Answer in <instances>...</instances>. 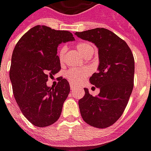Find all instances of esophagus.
I'll use <instances>...</instances> for the list:
<instances>
[{
    "mask_svg": "<svg viewBox=\"0 0 151 151\" xmlns=\"http://www.w3.org/2000/svg\"><path fill=\"white\" fill-rule=\"evenodd\" d=\"M70 89H71V91H73V90H74V89H75V86L73 85V84H70Z\"/></svg>",
    "mask_w": 151,
    "mask_h": 151,
    "instance_id": "34e87169",
    "label": "esophagus"
}]
</instances>
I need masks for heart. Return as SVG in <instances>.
I'll return each instance as SVG.
<instances>
[{
	"label": "heart",
	"instance_id": "1",
	"mask_svg": "<svg viewBox=\"0 0 151 151\" xmlns=\"http://www.w3.org/2000/svg\"><path fill=\"white\" fill-rule=\"evenodd\" d=\"M76 48L83 56H86L89 54H93V52H94L91 44L86 43V42L78 43L76 45ZM65 52V47H60L58 50V56H59L60 62H62L64 60ZM89 72L90 71L86 69H70L67 71L65 76L71 83L78 84L80 82H82V80L88 75Z\"/></svg>",
	"mask_w": 151,
	"mask_h": 151
}]
</instances>
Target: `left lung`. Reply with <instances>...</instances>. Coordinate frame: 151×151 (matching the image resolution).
Segmentation results:
<instances>
[{"instance_id": "8db88e82", "label": "left lung", "mask_w": 151, "mask_h": 151, "mask_svg": "<svg viewBox=\"0 0 151 151\" xmlns=\"http://www.w3.org/2000/svg\"><path fill=\"white\" fill-rule=\"evenodd\" d=\"M82 40L95 43L99 49L98 72L90 82L100 90L93 96L85 88L78 101L86 123L99 129L112 125L123 114L133 88L134 58L125 41L105 28L76 32Z\"/></svg>"}]
</instances>
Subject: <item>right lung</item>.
Here are the masks:
<instances>
[{
  "instance_id": "1",
  "label": "right lung",
  "mask_w": 151,
  "mask_h": 151,
  "mask_svg": "<svg viewBox=\"0 0 151 151\" xmlns=\"http://www.w3.org/2000/svg\"><path fill=\"white\" fill-rule=\"evenodd\" d=\"M74 40L72 33L35 26L18 40L13 51L9 78L20 110L32 124L49 126L59 119L69 95L68 81L60 78L56 86L46 82L60 69L57 47Z\"/></svg>"
}]
</instances>
